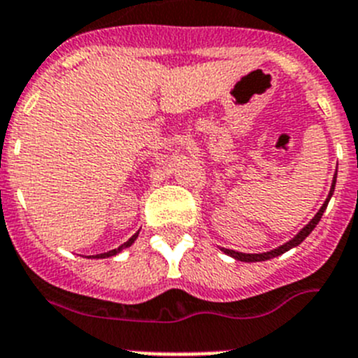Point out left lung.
<instances>
[{"label":"left lung","instance_id":"1","mask_svg":"<svg viewBox=\"0 0 358 358\" xmlns=\"http://www.w3.org/2000/svg\"><path fill=\"white\" fill-rule=\"evenodd\" d=\"M335 178H337V173H335V176H334V183H331V189H329L328 198H326V201H324V203H322L321 209H319V213H317L315 216L312 217V222H310L306 227H303V229H301V231H299V234L295 236V238H292L290 241H287V243L281 245V247L273 248V250H270V252H263V254H243V252H236V250H229V248H222V250L227 254V256L234 257V259H238V261H245V263H256V261H266V259H272V257H275V256H281V254L288 252L290 248H294V247H297V245H301L304 241V239L308 238L310 232H312L313 229H315L317 223L321 222L322 213H324V210H326V207H328L329 198H331V194H334Z\"/></svg>","mask_w":358,"mask_h":358}]
</instances>
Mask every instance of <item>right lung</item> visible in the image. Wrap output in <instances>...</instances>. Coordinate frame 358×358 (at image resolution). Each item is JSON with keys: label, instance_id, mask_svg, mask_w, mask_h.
I'll return each instance as SVG.
<instances>
[{"label": "right lung", "instance_id": "obj_1", "mask_svg": "<svg viewBox=\"0 0 358 358\" xmlns=\"http://www.w3.org/2000/svg\"><path fill=\"white\" fill-rule=\"evenodd\" d=\"M136 238H138V232H136V234H133V236H131V238L127 239V241H126V243H124V245H120V247H119V248H113V250H110V252H104V254H97V256H95V257H97V259H99V257H111V256H117V254H119V252H122L124 248H127V247H131V245H133V243H135V239H136Z\"/></svg>", "mask_w": 358, "mask_h": 358}]
</instances>
